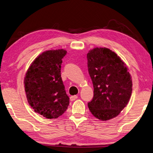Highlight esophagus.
Listing matches in <instances>:
<instances>
[{
	"label": "esophagus",
	"instance_id": "obj_1",
	"mask_svg": "<svg viewBox=\"0 0 153 153\" xmlns=\"http://www.w3.org/2000/svg\"><path fill=\"white\" fill-rule=\"evenodd\" d=\"M78 98V96H71L70 97V100H71V101H74L75 100H76Z\"/></svg>",
	"mask_w": 153,
	"mask_h": 153
}]
</instances>
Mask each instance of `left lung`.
Here are the masks:
<instances>
[{
	"mask_svg": "<svg viewBox=\"0 0 153 153\" xmlns=\"http://www.w3.org/2000/svg\"><path fill=\"white\" fill-rule=\"evenodd\" d=\"M88 72L94 97L88 103L94 116L105 121L117 117L126 106L132 92L128 68L117 54L107 48H94L87 53Z\"/></svg>",
	"mask_w": 153,
	"mask_h": 153,
	"instance_id": "1",
	"label": "left lung"
}]
</instances>
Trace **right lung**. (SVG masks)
I'll return each instance as SVG.
<instances>
[{
    "mask_svg": "<svg viewBox=\"0 0 153 153\" xmlns=\"http://www.w3.org/2000/svg\"><path fill=\"white\" fill-rule=\"evenodd\" d=\"M67 51L47 50L30 64L24 78L27 99L35 113L48 119L62 115L69 105V97L61 77V65Z\"/></svg>",
    "mask_w": 153,
    "mask_h": 153,
    "instance_id": "add662e5",
    "label": "right lung"
}]
</instances>
